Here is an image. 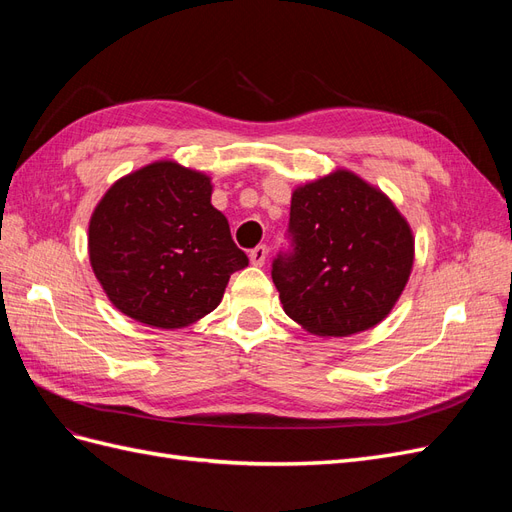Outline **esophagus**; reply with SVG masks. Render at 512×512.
Listing matches in <instances>:
<instances>
[{
	"instance_id": "34e87169",
	"label": "esophagus",
	"mask_w": 512,
	"mask_h": 512,
	"mask_svg": "<svg viewBox=\"0 0 512 512\" xmlns=\"http://www.w3.org/2000/svg\"><path fill=\"white\" fill-rule=\"evenodd\" d=\"M267 245H256L254 250L250 252V262L252 265H256V267H262L265 265V260H267Z\"/></svg>"
}]
</instances>
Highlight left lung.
Returning <instances> with one entry per match:
<instances>
[{"instance_id": "obj_1", "label": "left lung", "mask_w": 512, "mask_h": 512, "mask_svg": "<svg viewBox=\"0 0 512 512\" xmlns=\"http://www.w3.org/2000/svg\"><path fill=\"white\" fill-rule=\"evenodd\" d=\"M288 241L273 258V284L284 312L322 337L376 327L404 292L414 262L404 215L350 170L292 192Z\"/></svg>"}]
</instances>
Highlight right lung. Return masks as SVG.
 Listing matches in <instances>:
<instances>
[{"mask_svg": "<svg viewBox=\"0 0 512 512\" xmlns=\"http://www.w3.org/2000/svg\"><path fill=\"white\" fill-rule=\"evenodd\" d=\"M211 190L198 170L153 162L104 194L89 222V260L119 312L181 329L220 305L230 275L250 260Z\"/></svg>", "mask_w": 512, "mask_h": 512, "instance_id": "obj_1", "label": "right lung"}]
</instances>
